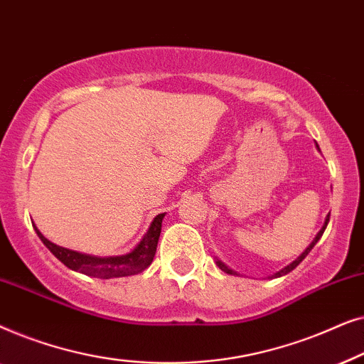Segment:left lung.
<instances>
[{"mask_svg":"<svg viewBox=\"0 0 364 364\" xmlns=\"http://www.w3.org/2000/svg\"><path fill=\"white\" fill-rule=\"evenodd\" d=\"M328 222H330V213H328V215H326V218H325V223H323L321 230L316 233V237H315V238H313V242L310 243V245H308V247H306V250H305V252H303V253H301V255L296 258V260H293V262L290 263V265H287L285 268H282V270H280V272H277V273H275V275H272V278H278V277H283V275H287V273H290L291 270H295V268H296L298 265H300V263H301L303 260H305V257L308 255V253H310V252H311V248L316 245V242H318V240H320V238H321V235H323V232H325V228H326V225H328ZM217 265H218V267H220V270H223V272H225V273H228V275H237V272H233V270H232V268H228V267L225 265V263H222L220 260H218V258H217Z\"/></svg>","mask_w":364,"mask_h":364,"instance_id":"1","label":"left lung"}]
</instances>
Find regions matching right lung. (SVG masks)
I'll return each instance as SVG.
<instances>
[{"mask_svg":"<svg viewBox=\"0 0 364 364\" xmlns=\"http://www.w3.org/2000/svg\"><path fill=\"white\" fill-rule=\"evenodd\" d=\"M166 217V213H159L154 218L151 227L146 232V235L142 237V240L137 243V247L132 252L126 253V255L119 257H94L86 255V253H79L69 248L59 247L56 243L49 242L41 232L36 230L38 237L41 238V242L49 248V252L58 258L59 262H63L68 268H71L74 272L84 273L87 277L94 278H102V280H109V278H121L129 275H137L146 270L154 260L157 250V242L161 237L162 230V220Z\"/></svg>","mask_w":364,"mask_h":364,"instance_id":"1","label":"right lung"}]
</instances>
